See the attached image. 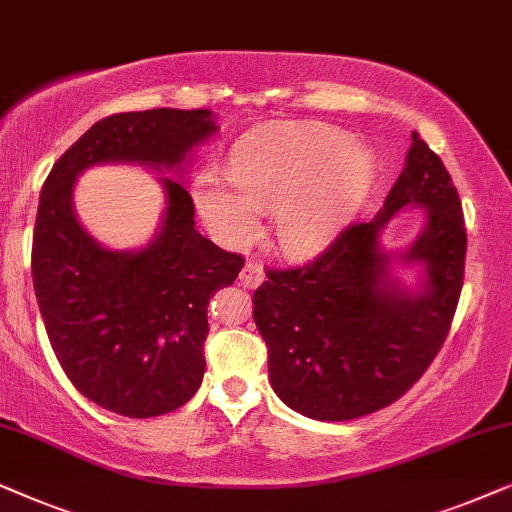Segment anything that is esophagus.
<instances>
[{
	"instance_id": "34e87169",
	"label": "esophagus",
	"mask_w": 512,
	"mask_h": 512,
	"mask_svg": "<svg viewBox=\"0 0 512 512\" xmlns=\"http://www.w3.org/2000/svg\"><path fill=\"white\" fill-rule=\"evenodd\" d=\"M262 280H264L262 266L255 264V262L243 264V269L239 273V285L246 287V290H255V287L262 283Z\"/></svg>"
}]
</instances>
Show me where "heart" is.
I'll return each mask as SVG.
<instances>
[{"mask_svg": "<svg viewBox=\"0 0 512 512\" xmlns=\"http://www.w3.org/2000/svg\"><path fill=\"white\" fill-rule=\"evenodd\" d=\"M227 176L204 171L192 187L197 213L225 246H243L257 211L273 208V236L285 253L320 248L343 225L373 176V157L350 134L322 122H271L229 153Z\"/></svg>", "mask_w": 512, "mask_h": 512, "instance_id": "1", "label": "heart"}]
</instances>
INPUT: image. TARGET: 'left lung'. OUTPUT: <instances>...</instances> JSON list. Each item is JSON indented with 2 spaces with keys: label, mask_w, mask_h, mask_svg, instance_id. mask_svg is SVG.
Masks as SVG:
<instances>
[{
  "label": "left lung",
  "mask_w": 512,
  "mask_h": 512,
  "mask_svg": "<svg viewBox=\"0 0 512 512\" xmlns=\"http://www.w3.org/2000/svg\"><path fill=\"white\" fill-rule=\"evenodd\" d=\"M406 207L423 232L392 254L379 234ZM462 201L441 157L413 132L397 183L369 222H357L318 259L269 271L253 294V318L269 348L280 401L322 422L376 413L403 397L441 350L464 283ZM420 265L417 288L391 264Z\"/></svg>",
  "instance_id": "obj_1"
}]
</instances>
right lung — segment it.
<instances>
[{
    "instance_id": "right-lung-1",
    "label": "right lung",
    "mask_w": 512,
    "mask_h": 512,
    "mask_svg": "<svg viewBox=\"0 0 512 512\" xmlns=\"http://www.w3.org/2000/svg\"><path fill=\"white\" fill-rule=\"evenodd\" d=\"M218 134L208 109H153L99 120L53 164L41 187L32 280L55 357L83 397L125 417L181 408L204 378L208 299L232 285L243 257L194 229L183 181L160 176L164 213L139 250H111L74 211L76 178L97 164L183 174Z\"/></svg>"
}]
</instances>
